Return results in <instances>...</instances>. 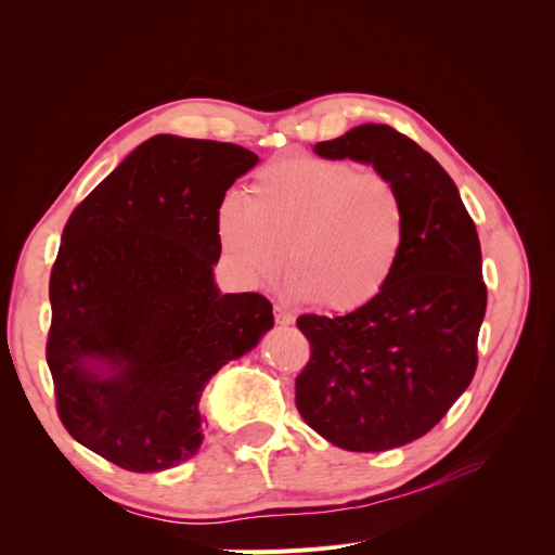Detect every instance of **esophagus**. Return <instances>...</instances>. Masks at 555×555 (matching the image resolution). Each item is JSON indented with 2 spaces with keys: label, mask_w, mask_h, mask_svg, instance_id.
<instances>
[{
  "label": "esophagus",
  "mask_w": 555,
  "mask_h": 555,
  "mask_svg": "<svg viewBox=\"0 0 555 555\" xmlns=\"http://www.w3.org/2000/svg\"><path fill=\"white\" fill-rule=\"evenodd\" d=\"M273 312H275V322L280 324V326H289V324H294V314L284 308V306H275L273 308Z\"/></svg>",
  "instance_id": "1"
}]
</instances>
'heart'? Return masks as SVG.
I'll use <instances>...</instances> for the list:
<instances>
[{
  "mask_svg": "<svg viewBox=\"0 0 555 555\" xmlns=\"http://www.w3.org/2000/svg\"><path fill=\"white\" fill-rule=\"evenodd\" d=\"M217 238L236 278L261 287L280 275L319 310L357 312L391 282L408 210L391 178L340 159L280 157L249 180L245 201L217 208Z\"/></svg>",
  "mask_w": 555,
  "mask_h": 555,
  "instance_id": "heart-1",
  "label": "heart"
}]
</instances>
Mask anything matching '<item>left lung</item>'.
I'll use <instances>...</instances> for the list:
<instances>
[{"mask_svg":"<svg viewBox=\"0 0 555 555\" xmlns=\"http://www.w3.org/2000/svg\"><path fill=\"white\" fill-rule=\"evenodd\" d=\"M314 153L373 164L391 178L405 201L408 238L371 306L298 317L310 361L296 377V408L340 449L402 447L438 424L475 377L486 312L477 227L442 166L389 125L354 127Z\"/></svg>","mask_w":555,"mask_h":555,"instance_id":"8db88e82","label":"left lung"}]
</instances>
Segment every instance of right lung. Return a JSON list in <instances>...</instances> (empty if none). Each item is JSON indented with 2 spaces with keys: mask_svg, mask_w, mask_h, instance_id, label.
<instances>
[{
  "mask_svg": "<svg viewBox=\"0 0 555 555\" xmlns=\"http://www.w3.org/2000/svg\"><path fill=\"white\" fill-rule=\"evenodd\" d=\"M259 162L233 143H141L62 231L46 359L72 438L131 473H159L204 442L208 379L273 328L261 294H222L217 208Z\"/></svg>",
  "mask_w": 555,
  "mask_h": 555,
  "instance_id": "add662e5",
  "label": "right lung"
}]
</instances>
